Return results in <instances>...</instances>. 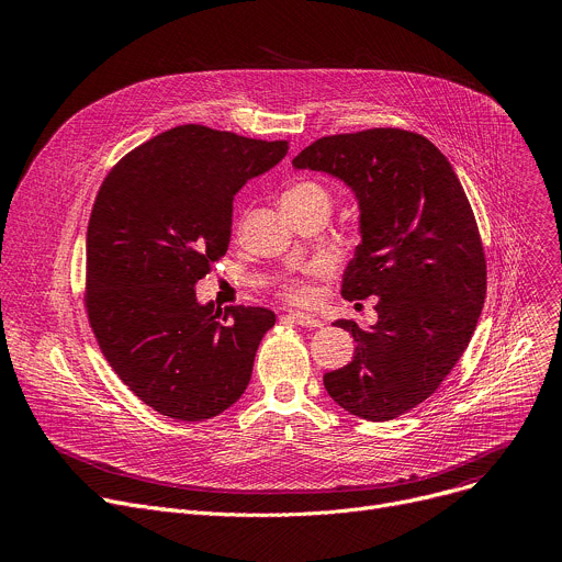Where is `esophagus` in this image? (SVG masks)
<instances>
[{"mask_svg": "<svg viewBox=\"0 0 562 562\" xmlns=\"http://www.w3.org/2000/svg\"><path fill=\"white\" fill-rule=\"evenodd\" d=\"M289 317L293 319V323H297V325H302V327H308V329L323 327V323H319L317 317H313V315H306V313H300V311H293V313H289Z\"/></svg>", "mask_w": 562, "mask_h": 562, "instance_id": "1", "label": "esophagus"}]
</instances>
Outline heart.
<instances>
[{
    "mask_svg": "<svg viewBox=\"0 0 562 562\" xmlns=\"http://www.w3.org/2000/svg\"><path fill=\"white\" fill-rule=\"evenodd\" d=\"M311 198H327L325 189L317 187L315 182H297L293 184L282 202H300V200H311ZM327 271V265L325 262H311L308 267H304L302 271V278H295L291 280L286 286H284V295L293 302H308L313 297V289L308 286L306 278H313V276H323Z\"/></svg>",
    "mask_w": 562,
    "mask_h": 562,
    "instance_id": "b5f03b06",
    "label": "heart"
}]
</instances>
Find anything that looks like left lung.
<instances>
[{"label":"left lung","mask_w":562,"mask_h":562,"mask_svg":"<svg viewBox=\"0 0 562 562\" xmlns=\"http://www.w3.org/2000/svg\"><path fill=\"white\" fill-rule=\"evenodd\" d=\"M295 169L342 180L360 209V245L342 278L347 300L378 297L353 360L325 373L336 403L371 423L412 412L464 353L487 293L477 224L449 159L423 135L369 128L319 137Z\"/></svg>","instance_id":"8db88e82"}]
</instances>
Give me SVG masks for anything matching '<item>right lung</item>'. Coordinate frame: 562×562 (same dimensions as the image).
Wrapping results in <instances>:
<instances>
[{
    "instance_id": "add662e5",
    "label": "right lung",
    "mask_w": 562,
    "mask_h": 562,
    "mask_svg": "<svg viewBox=\"0 0 562 562\" xmlns=\"http://www.w3.org/2000/svg\"><path fill=\"white\" fill-rule=\"evenodd\" d=\"M289 142L176 126L124 155L87 231V313L120 380L162 416L198 423L245 393L276 325L265 306L200 304L195 284L231 243L233 198Z\"/></svg>"
}]
</instances>
